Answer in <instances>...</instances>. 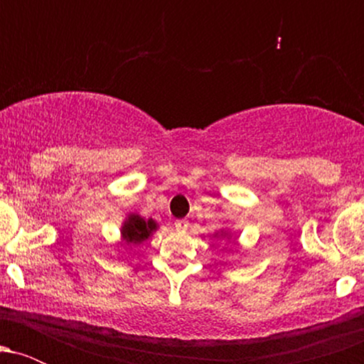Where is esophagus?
<instances>
[{
  "label": "esophagus",
  "instance_id": "esophagus-1",
  "mask_svg": "<svg viewBox=\"0 0 364 364\" xmlns=\"http://www.w3.org/2000/svg\"><path fill=\"white\" fill-rule=\"evenodd\" d=\"M174 225H176V231L179 232H186L188 231V225H190V223H188L186 219H179L174 223Z\"/></svg>",
  "mask_w": 364,
  "mask_h": 364
}]
</instances>
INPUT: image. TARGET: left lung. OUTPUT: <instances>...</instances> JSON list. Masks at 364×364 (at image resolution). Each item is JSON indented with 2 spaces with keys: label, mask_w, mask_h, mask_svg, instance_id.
Listing matches in <instances>:
<instances>
[{
  "label": "left lung",
  "mask_w": 364,
  "mask_h": 364,
  "mask_svg": "<svg viewBox=\"0 0 364 364\" xmlns=\"http://www.w3.org/2000/svg\"><path fill=\"white\" fill-rule=\"evenodd\" d=\"M214 236H223V237H225V240H231V237H232V232L231 231H229V229H225V231H224V229H220V231H217V232H214Z\"/></svg>",
  "instance_id": "obj_1"
}]
</instances>
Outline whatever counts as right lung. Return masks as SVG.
<instances>
[{
  "instance_id": "add662e5",
  "label": "right lung",
  "mask_w": 364,
  "mask_h": 364,
  "mask_svg": "<svg viewBox=\"0 0 364 364\" xmlns=\"http://www.w3.org/2000/svg\"><path fill=\"white\" fill-rule=\"evenodd\" d=\"M159 229L154 219H145L136 212H129L121 223V241L129 246H139L149 240Z\"/></svg>"
}]
</instances>
